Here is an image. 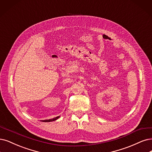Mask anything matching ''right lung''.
I'll return each instance as SVG.
<instances>
[{
	"label": "right lung",
	"mask_w": 152,
	"mask_h": 152,
	"mask_svg": "<svg viewBox=\"0 0 152 152\" xmlns=\"http://www.w3.org/2000/svg\"><path fill=\"white\" fill-rule=\"evenodd\" d=\"M60 117V116H57L56 118H54L53 119H49V120H41V121H42V122H50V121H55L56 120H58L59 118Z\"/></svg>",
	"instance_id": "obj_1"
}]
</instances>
